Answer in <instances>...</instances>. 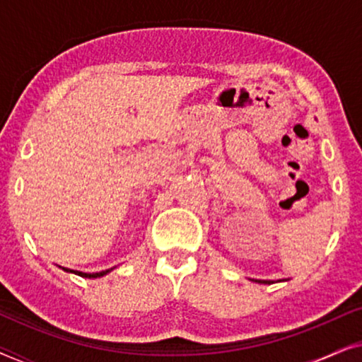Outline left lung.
Instances as JSON below:
<instances>
[{"label":"left lung","mask_w":362,"mask_h":362,"mask_svg":"<svg viewBox=\"0 0 362 362\" xmlns=\"http://www.w3.org/2000/svg\"><path fill=\"white\" fill-rule=\"evenodd\" d=\"M254 281H257V284H265V285L267 284H269V285L274 284V281H272V280H254Z\"/></svg>","instance_id":"left-lung-1"}]
</instances>
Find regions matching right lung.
<instances>
[{
  "instance_id": "right-lung-1",
  "label": "right lung",
  "mask_w": 362,
  "mask_h": 362,
  "mask_svg": "<svg viewBox=\"0 0 362 362\" xmlns=\"http://www.w3.org/2000/svg\"><path fill=\"white\" fill-rule=\"evenodd\" d=\"M61 269L64 270V272H67V274H76V275H78V276H83V279H100V276H103V275H107V274H110V272L115 269V267H113V269H108V270H102V272H95V274H86V272H78V270H71V269H64V267H61Z\"/></svg>"
}]
</instances>
